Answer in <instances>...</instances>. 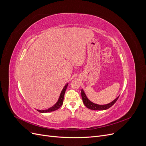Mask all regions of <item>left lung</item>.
<instances>
[{"mask_svg":"<svg viewBox=\"0 0 146 146\" xmlns=\"http://www.w3.org/2000/svg\"><path fill=\"white\" fill-rule=\"evenodd\" d=\"M81 97H82L83 103H84V105L87 108L91 110H106L110 108L112 106H113L116 103L117 100L118 99L119 96L117 97V98L115 100H113L112 102L106 104V105H98V104L94 103L93 102L90 101L87 98L84 91L82 89H81Z\"/></svg>","mask_w":146,"mask_h":146,"instance_id":"8db88e82","label":"left lung"}]
</instances>
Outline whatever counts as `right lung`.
Segmentation results:
<instances>
[{"label": "right lung", "mask_w": 146, "mask_h": 146, "mask_svg": "<svg viewBox=\"0 0 146 146\" xmlns=\"http://www.w3.org/2000/svg\"><path fill=\"white\" fill-rule=\"evenodd\" d=\"M68 83H67V84L64 86V88L62 89V92L60 93V94L59 96V99L58 100V102L54 104V105L50 108H48L47 109H46V110H37V111H38L40 113H47V112H53V111H54V110H58L59 108H60V106H62V104H63V102H64V95H65V91L66 90V88L68 87Z\"/></svg>", "instance_id": "1"}]
</instances>
